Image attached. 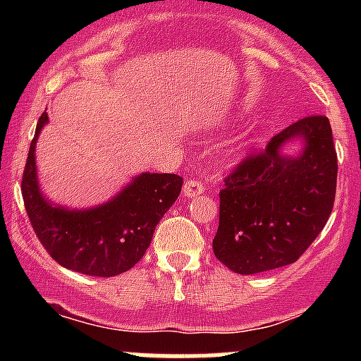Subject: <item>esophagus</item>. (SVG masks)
<instances>
[{
	"mask_svg": "<svg viewBox=\"0 0 361 361\" xmlns=\"http://www.w3.org/2000/svg\"><path fill=\"white\" fill-rule=\"evenodd\" d=\"M204 185L201 183L199 180H195V178H188V180H185V185H183V195L185 197H197V195H201L204 192Z\"/></svg>",
	"mask_w": 361,
	"mask_h": 361,
	"instance_id": "esophagus-1",
	"label": "esophagus"
}]
</instances>
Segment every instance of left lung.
Returning <instances> with one entry per match:
<instances>
[{
	"label": "left lung",
	"instance_id": "left-lung-1",
	"mask_svg": "<svg viewBox=\"0 0 361 361\" xmlns=\"http://www.w3.org/2000/svg\"><path fill=\"white\" fill-rule=\"evenodd\" d=\"M302 137L305 152L283 158V142ZM213 253L238 274L297 262L325 227L337 188V152L325 115L297 120L262 152L246 155L224 180Z\"/></svg>",
	"mask_w": 361,
	"mask_h": 361
}]
</instances>
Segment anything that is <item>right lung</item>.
Segmentation results:
<instances>
[{
	"label": "right lung",
	"instance_id": "1",
	"mask_svg": "<svg viewBox=\"0 0 361 361\" xmlns=\"http://www.w3.org/2000/svg\"><path fill=\"white\" fill-rule=\"evenodd\" d=\"M49 120L36 123L23 173V199L31 227L47 253L63 267L87 276L111 278L143 258L160 218L181 192L183 178L169 173H143L110 202L89 211L54 207L39 194L35 145Z\"/></svg>",
	"mask_w": 361,
	"mask_h": 361
}]
</instances>
